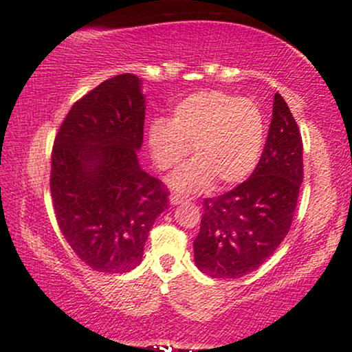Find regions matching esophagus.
I'll return each mask as SVG.
<instances>
[{"label":"esophagus","instance_id":"obj_1","mask_svg":"<svg viewBox=\"0 0 352 352\" xmlns=\"http://www.w3.org/2000/svg\"><path fill=\"white\" fill-rule=\"evenodd\" d=\"M168 201H170L172 206H179V204H184L186 198H185V196H182V195H172L170 199H168Z\"/></svg>","mask_w":352,"mask_h":352}]
</instances>
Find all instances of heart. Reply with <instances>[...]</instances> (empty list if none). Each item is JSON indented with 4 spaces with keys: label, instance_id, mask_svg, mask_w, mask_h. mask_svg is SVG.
Returning a JSON list of instances; mask_svg holds the SVG:
<instances>
[{
    "label": "heart",
    "instance_id": "b5f03b06",
    "mask_svg": "<svg viewBox=\"0 0 352 352\" xmlns=\"http://www.w3.org/2000/svg\"><path fill=\"white\" fill-rule=\"evenodd\" d=\"M265 125L259 106L246 98L220 90L191 93L173 106L172 119L149 122V151L161 170L184 161L191 151L193 161L172 177L179 191L208 190L215 177L223 185H235L254 172L264 149Z\"/></svg>",
    "mask_w": 352,
    "mask_h": 352
}]
</instances>
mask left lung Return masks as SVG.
Segmentation results:
<instances>
[{"label": "left lung", "instance_id": "obj_1", "mask_svg": "<svg viewBox=\"0 0 352 352\" xmlns=\"http://www.w3.org/2000/svg\"><path fill=\"white\" fill-rule=\"evenodd\" d=\"M302 184V140L278 93L261 161L246 182L204 199L195 264L212 278H240L261 267L288 235Z\"/></svg>", "mask_w": 352, "mask_h": 352}]
</instances>
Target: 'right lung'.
<instances>
[{
  "instance_id": "1",
  "label": "right lung",
  "mask_w": 352,
  "mask_h": 352,
  "mask_svg": "<svg viewBox=\"0 0 352 352\" xmlns=\"http://www.w3.org/2000/svg\"><path fill=\"white\" fill-rule=\"evenodd\" d=\"M146 96L122 74L70 107L51 154L56 220L75 254L93 270L124 274L143 259L167 190L140 167Z\"/></svg>"
}]
</instances>
